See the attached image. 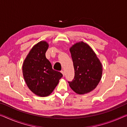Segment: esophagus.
<instances>
[{
    "label": "esophagus",
    "instance_id": "34e87169",
    "mask_svg": "<svg viewBox=\"0 0 127 127\" xmlns=\"http://www.w3.org/2000/svg\"><path fill=\"white\" fill-rule=\"evenodd\" d=\"M61 72H62V73L63 74V76H64V75H65V73H64V71H61Z\"/></svg>",
    "mask_w": 127,
    "mask_h": 127
}]
</instances>
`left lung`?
<instances>
[{"mask_svg":"<svg viewBox=\"0 0 127 127\" xmlns=\"http://www.w3.org/2000/svg\"><path fill=\"white\" fill-rule=\"evenodd\" d=\"M74 70V77L68 81L69 86L78 94L94 90L102 74V65L90 46L84 42L76 43L70 48Z\"/></svg>","mask_w":127,"mask_h":127,"instance_id":"1","label":"left lung"}]
</instances>
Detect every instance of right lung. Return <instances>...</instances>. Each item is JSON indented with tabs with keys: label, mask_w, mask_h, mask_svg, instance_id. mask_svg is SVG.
<instances>
[{
	"label": "right lung",
	"mask_w": 127,
	"mask_h": 127,
	"mask_svg": "<svg viewBox=\"0 0 127 127\" xmlns=\"http://www.w3.org/2000/svg\"><path fill=\"white\" fill-rule=\"evenodd\" d=\"M49 44L38 42L30 51L23 65L25 81L31 91L40 96L49 95L59 83L63 74L54 70L46 58Z\"/></svg>",
	"instance_id": "obj_1"
}]
</instances>
